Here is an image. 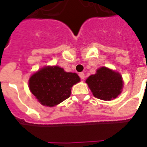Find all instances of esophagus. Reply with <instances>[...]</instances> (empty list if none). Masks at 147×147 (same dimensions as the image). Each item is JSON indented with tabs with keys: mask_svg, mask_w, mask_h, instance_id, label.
I'll return each mask as SVG.
<instances>
[{
	"mask_svg": "<svg viewBox=\"0 0 147 147\" xmlns=\"http://www.w3.org/2000/svg\"><path fill=\"white\" fill-rule=\"evenodd\" d=\"M79 77L81 78V79H84L85 78V73L84 72H80L79 73Z\"/></svg>",
	"mask_w": 147,
	"mask_h": 147,
	"instance_id": "esophagus-1",
	"label": "esophagus"
}]
</instances>
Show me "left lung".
<instances>
[{"instance_id": "1", "label": "left lung", "mask_w": 147, "mask_h": 147, "mask_svg": "<svg viewBox=\"0 0 147 147\" xmlns=\"http://www.w3.org/2000/svg\"><path fill=\"white\" fill-rule=\"evenodd\" d=\"M86 83L95 98L105 100L117 98L123 88L121 75L105 67L98 69L95 75L90 76Z\"/></svg>"}]
</instances>
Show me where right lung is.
Instances as JSON below:
<instances>
[{
    "label": "right lung",
    "mask_w": 147,
    "mask_h": 147,
    "mask_svg": "<svg viewBox=\"0 0 147 147\" xmlns=\"http://www.w3.org/2000/svg\"><path fill=\"white\" fill-rule=\"evenodd\" d=\"M79 81L76 73L65 72L59 66H49L31 76L29 87L42 105L53 107L69 98L71 87Z\"/></svg>",
    "instance_id": "obj_1"
}]
</instances>
